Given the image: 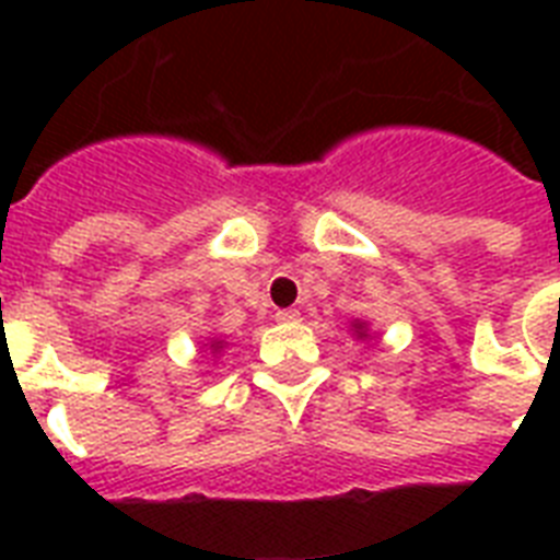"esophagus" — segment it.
I'll use <instances>...</instances> for the list:
<instances>
[{"instance_id": "1", "label": "esophagus", "mask_w": 560, "mask_h": 560, "mask_svg": "<svg viewBox=\"0 0 560 560\" xmlns=\"http://www.w3.org/2000/svg\"><path fill=\"white\" fill-rule=\"evenodd\" d=\"M276 319H279V323H299V311H293V307H288V311H279V314H276Z\"/></svg>"}]
</instances>
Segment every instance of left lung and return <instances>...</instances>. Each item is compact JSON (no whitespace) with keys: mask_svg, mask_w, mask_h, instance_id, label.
<instances>
[{"mask_svg":"<svg viewBox=\"0 0 560 560\" xmlns=\"http://www.w3.org/2000/svg\"><path fill=\"white\" fill-rule=\"evenodd\" d=\"M358 337H366V331H363V325L358 323Z\"/></svg>","mask_w":560,"mask_h":560,"instance_id":"1","label":"left lung"}]
</instances>
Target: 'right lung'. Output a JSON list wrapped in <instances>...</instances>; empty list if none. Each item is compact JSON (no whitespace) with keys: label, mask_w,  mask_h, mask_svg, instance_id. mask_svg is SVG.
I'll return each mask as SVG.
<instances>
[{"label":"right lung","mask_w":560,"mask_h":560,"mask_svg":"<svg viewBox=\"0 0 560 560\" xmlns=\"http://www.w3.org/2000/svg\"><path fill=\"white\" fill-rule=\"evenodd\" d=\"M211 349H214V351H218V349H220V342H211Z\"/></svg>","instance_id":"obj_1"}]
</instances>
